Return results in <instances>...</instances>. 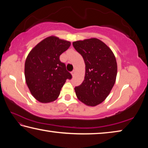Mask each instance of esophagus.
I'll return each instance as SVG.
<instances>
[{"mask_svg": "<svg viewBox=\"0 0 148 148\" xmlns=\"http://www.w3.org/2000/svg\"><path fill=\"white\" fill-rule=\"evenodd\" d=\"M71 74H72V76H74V75H75V74H76V71H75L74 70V71H72L71 72Z\"/></svg>", "mask_w": 148, "mask_h": 148, "instance_id": "34e87169", "label": "esophagus"}]
</instances>
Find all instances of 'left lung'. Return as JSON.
Returning a JSON list of instances; mask_svg holds the SVG:
<instances>
[{"mask_svg":"<svg viewBox=\"0 0 148 148\" xmlns=\"http://www.w3.org/2000/svg\"><path fill=\"white\" fill-rule=\"evenodd\" d=\"M72 44L86 63L84 80L75 87L76 95L83 103L96 106L104 101L116 82V57L112 50L99 39L76 41Z\"/></svg>","mask_w":148,"mask_h":148,"instance_id":"8db88e82","label":"left lung"}]
</instances>
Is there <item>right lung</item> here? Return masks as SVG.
<instances>
[{
    "instance_id": "1",
    "label": "right lung",
    "mask_w": 148,
    "mask_h": 148,
    "mask_svg": "<svg viewBox=\"0 0 148 148\" xmlns=\"http://www.w3.org/2000/svg\"><path fill=\"white\" fill-rule=\"evenodd\" d=\"M71 46V42L49 36L32 49L25 64V76L29 89L40 102L54 101L59 97L66 79L72 74L59 57Z\"/></svg>"
}]
</instances>
